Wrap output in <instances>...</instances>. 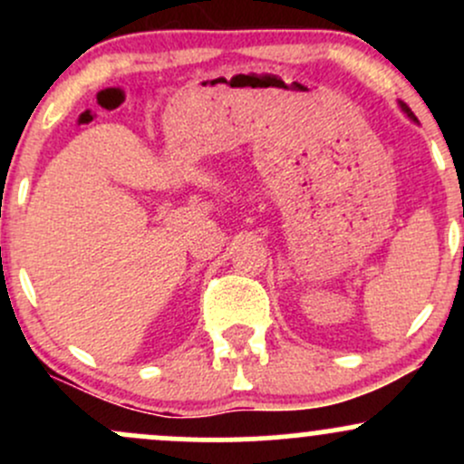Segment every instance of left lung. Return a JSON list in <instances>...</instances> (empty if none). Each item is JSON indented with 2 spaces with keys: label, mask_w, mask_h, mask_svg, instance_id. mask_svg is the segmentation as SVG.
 <instances>
[{
  "label": "left lung",
  "mask_w": 464,
  "mask_h": 464,
  "mask_svg": "<svg viewBox=\"0 0 464 464\" xmlns=\"http://www.w3.org/2000/svg\"><path fill=\"white\" fill-rule=\"evenodd\" d=\"M401 109H403V111H406V113H408V117H412V120H417V117H414V113H412V111H410V106H408V104H403V102H401Z\"/></svg>",
  "instance_id": "obj_1"
}]
</instances>
